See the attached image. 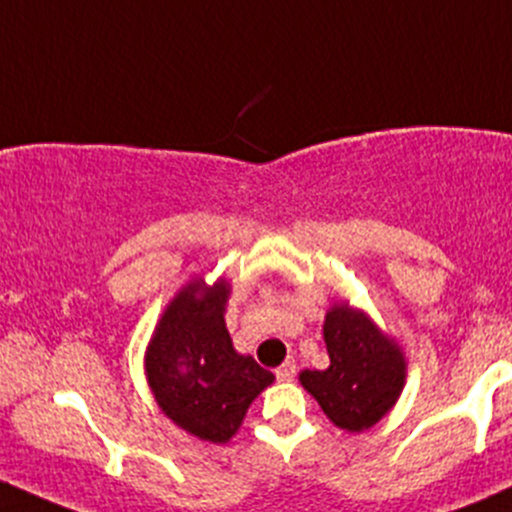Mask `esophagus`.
<instances>
[{
    "label": "esophagus",
    "mask_w": 512,
    "mask_h": 512,
    "mask_svg": "<svg viewBox=\"0 0 512 512\" xmlns=\"http://www.w3.org/2000/svg\"><path fill=\"white\" fill-rule=\"evenodd\" d=\"M274 375H277L279 380H292L294 375H297V363H294L292 358H289V360H284V363L279 365L277 370H274Z\"/></svg>",
    "instance_id": "34e87169"
}]
</instances>
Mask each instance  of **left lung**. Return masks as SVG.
<instances>
[{
  "mask_svg": "<svg viewBox=\"0 0 512 512\" xmlns=\"http://www.w3.org/2000/svg\"><path fill=\"white\" fill-rule=\"evenodd\" d=\"M331 365L304 370L299 383L336 427L363 432L395 407L407 378L402 348L365 311L333 304L324 321Z\"/></svg>",
  "mask_w": 512,
  "mask_h": 512,
  "instance_id": "left-lung-1",
  "label": "left lung"
}]
</instances>
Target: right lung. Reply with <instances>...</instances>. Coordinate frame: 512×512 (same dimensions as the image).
Segmentation results:
<instances>
[{
    "label": "right lung",
    "instance_id": "obj_1",
    "mask_svg": "<svg viewBox=\"0 0 512 512\" xmlns=\"http://www.w3.org/2000/svg\"><path fill=\"white\" fill-rule=\"evenodd\" d=\"M228 297L225 279L188 282L161 314L144 358L161 412L213 444L233 437L252 400L274 383L270 370L233 348L223 319Z\"/></svg>",
    "mask_w": 512,
    "mask_h": 512
}]
</instances>
